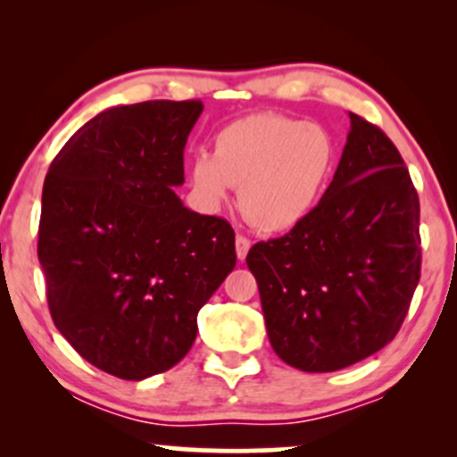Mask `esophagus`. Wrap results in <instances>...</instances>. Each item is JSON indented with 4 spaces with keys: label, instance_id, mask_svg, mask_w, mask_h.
<instances>
[{
    "label": "esophagus",
    "instance_id": "34e87169",
    "mask_svg": "<svg viewBox=\"0 0 457 457\" xmlns=\"http://www.w3.org/2000/svg\"><path fill=\"white\" fill-rule=\"evenodd\" d=\"M249 249H251V240L246 238V236H243V234L236 236V255H238L240 262H243V260L246 258V253H249Z\"/></svg>",
    "mask_w": 457,
    "mask_h": 457
}]
</instances>
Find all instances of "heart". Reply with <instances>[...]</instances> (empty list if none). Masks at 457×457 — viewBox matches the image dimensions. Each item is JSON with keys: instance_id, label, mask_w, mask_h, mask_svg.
I'll use <instances>...</instances> for the list:
<instances>
[{"instance_id": "obj_1", "label": "heart", "mask_w": 457, "mask_h": 457, "mask_svg": "<svg viewBox=\"0 0 457 457\" xmlns=\"http://www.w3.org/2000/svg\"><path fill=\"white\" fill-rule=\"evenodd\" d=\"M337 167V141L322 124L262 113L214 135L212 154L188 161L193 195L217 211L238 187V206L255 229L290 232L316 211Z\"/></svg>"}]
</instances>
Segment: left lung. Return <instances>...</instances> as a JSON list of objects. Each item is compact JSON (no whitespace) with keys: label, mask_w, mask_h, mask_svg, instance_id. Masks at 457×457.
<instances>
[{"label":"left lung","mask_w":457,"mask_h":457,"mask_svg":"<svg viewBox=\"0 0 457 457\" xmlns=\"http://www.w3.org/2000/svg\"><path fill=\"white\" fill-rule=\"evenodd\" d=\"M272 350L303 371H337L400 330L421 277L419 195L393 141L350 113L342 161L298 228L246 255Z\"/></svg>","instance_id":"1"}]
</instances>
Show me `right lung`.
Instances as JSON below:
<instances>
[{"instance_id":"obj_1","label":"right lung","mask_w":457,"mask_h":457,"mask_svg":"<svg viewBox=\"0 0 457 457\" xmlns=\"http://www.w3.org/2000/svg\"><path fill=\"white\" fill-rule=\"evenodd\" d=\"M202 112V101L104 109L45 178L38 260L51 318L87 363L118 378L185 359L199 309L236 266L232 225L174 193Z\"/></svg>"}]
</instances>
